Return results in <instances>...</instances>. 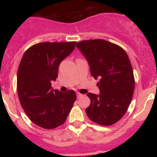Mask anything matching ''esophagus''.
Here are the masks:
<instances>
[{
    "instance_id": "1",
    "label": "esophagus",
    "mask_w": 157,
    "mask_h": 157,
    "mask_svg": "<svg viewBox=\"0 0 157 157\" xmlns=\"http://www.w3.org/2000/svg\"><path fill=\"white\" fill-rule=\"evenodd\" d=\"M82 94H80V93H79V92L77 93V98H80V97H82Z\"/></svg>"
}]
</instances>
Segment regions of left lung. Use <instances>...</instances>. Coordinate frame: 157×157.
Listing matches in <instances>:
<instances>
[{"label": "left lung", "mask_w": 157, "mask_h": 157, "mask_svg": "<svg viewBox=\"0 0 157 157\" xmlns=\"http://www.w3.org/2000/svg\"><path fill=\"white\" fill-rule=\"evenodd\" d=\"M76 46L89 63L91 76L100 79V94H87L91 104L86 114L99 125H113L132 100L135 82L130 60L123 48L105 40H83Z\"/></svg>", "instance_id": "8db88e82"}]
</instances>
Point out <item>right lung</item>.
<instances>
[{
    "mask_svg": "<svg viewBox=\"0 0 157 157\" xmlns=\"http://www.w3.org/2000/svg\"><path fill=\"white\" fill-rule=\"evenodd\" d=\"M76 42H44L26 50L20 63L17 88L21 106L35 125L52 129L64 123L77 99L73 90H54L60 63Z\"/></svg>",
    "mask_w": 157,
    "mask_h": 157,
    "instance_id": "add662e5",
    "label": "right lung"
}]
</instances>
